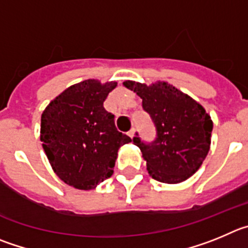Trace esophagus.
Segmentation results:
<instances>
[{
    "mask_svg": "<svg viewBox=\"0 0 248 248\" xmlns=\"http://www.w3.org/2000/svg\"><path fill=\"white\" fill-rule=\"evenodd\" d=\"M135 132H136V128H135V127H132V128H131L128 131V136H129V137L133 138V136H135Z\"/></svg>",
    "mask_w": 248,
    "mask_h": 248,
    "instance_id": "esophagus-1",
    "label": "esophagus"
}]
</instances>
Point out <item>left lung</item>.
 <instances>
[{
    "instance_id": "left-lung-1",
    "label": "left lung",
    "mask_w": 248,
    "mask_h": 248,
    "mask_svg": "<svg viewBox=\"0 0 248 248\" xmlns=\"http://www.w3.org/2000/svg\"><path fill=\"white\" fill-rule=\"evenodd\" d=\"M124 85L142 99V108L155 124V140H142L138 133L133 137L147 160L149 175L168 184L188 179L210 149V116L195 100L167 82L147 86L128 80Z\"/></svg>"
}]
</instances>
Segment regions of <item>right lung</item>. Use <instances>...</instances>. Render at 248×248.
I'll use <instances>...</instances> for the list:
<instances>
[{
    "mask_svg": "<svg viewBox=\"0 0 248 248\" xmlns=\"http://www.w3.org/2000/svg\"><path fill=\"white\" fill-rule=\"evenodd\" d=\"M117 86L97 80L73 85L55 97L42 115L41 140L58 177L90 190L112 175L117 151L131 138L116 128L104 102Z\"/></svg>",
    "mask_w": 248,
    "mask_h": 248,
    "instance_id": "right-lung-1",
    "label": "right lung"
}]
</instances>
